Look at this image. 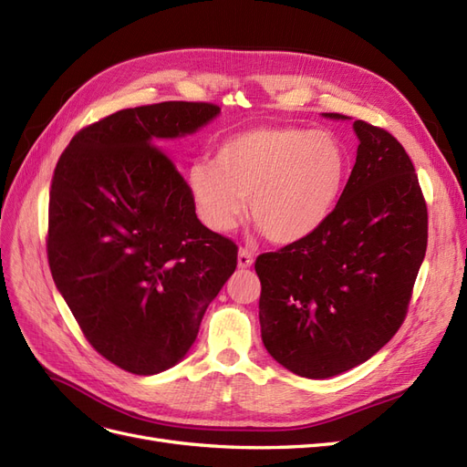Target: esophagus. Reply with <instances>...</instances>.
I'll return each instance as SVG.
<instances>
[{
  "instance_id": "1",
  "label": "esophagus",
  "mask_w": 467,
  "mask_h": 467,
  "mask_svg": "<svg viewBox=\"0 0 467 467\" xmlns=\"http://www.w3.org/2000/svg\"><path fill=\"white\" fill-rule=\"evenodd\" d=\"M253 265V255H251V251L249 249H239V253H237V266L239 268H249Z\"/></svg>"
}]
</instances>
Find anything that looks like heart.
<instances>
[{
	"mask_svg": "<svg viewBox=\"0 0 467 467\" xmlns=\"http://www.w3.org/2000/svg\"><path fill=\"white\" fill-rule=\"evenodd\" d=\"M347 175V151L329 132L261 126L218 146L214 163L189 169L201 220L230 232L244 216L275 244H294L327 220Z\"/></svg>",
	"mask_w": 467,
	"mask_h": 467,
	"instance_id": "heart-1",
	"label": "heart"
}]
</instances>
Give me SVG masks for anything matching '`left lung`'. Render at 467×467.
Returning <instances> with one entry per match:
<instances>
[{"label": "left lung", "instance_id": "8db88e82", "mask_svg": "<svg viewBox=\"0 0 467 467\" xmlns=\"http://www.w3.org/2000/svg\"><path fill=\"white\" fill-rule=\"evenodd\" d=\"M352 126L357 163L327 220L255 261L263 343L278 364L314 379L355 368L398 333L427 251L413 161L388 130Z\"/></svg>", "mask_w": 467, "mask_h": 467}]
</instances>
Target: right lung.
Listing matches in <instances>:
<instances>
[{
  "label": "right lung",
  "instance_id": "add662e5",
  "mask_svg": "<svg viewBox=\"0 0 467 467\" xmlns=\"http://www.w3.org/2000/svg\"><path fill=\"white\" fill-rule=\"evenodd\" d=\"M220 107L165 101L81 129L54 169L50 273L89 345L138 376L175 366L237 266V245L201 223L189 182L160 146Z\"/></svg>",
  "mask_w": 467,
  "mask_h": 467
}]
</instances>
